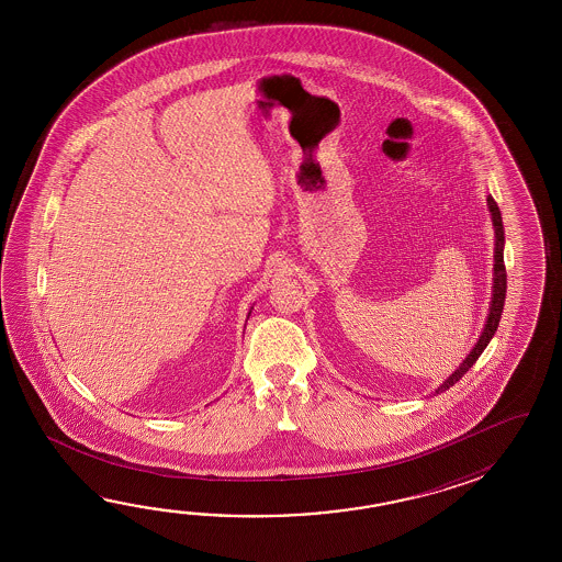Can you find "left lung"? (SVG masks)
Returning a JSON list of instances; mask_svg holds the SVG:
<instances>
[{
	"label": "left lung",
	"mask_w": 562,
	"mask_h": 562,
	"mask_svg": "<svg viewBox=\"0 0 562 562\" xmlns=\"http://www.w3.org/2000/svg\"><path fill=\"white\" fill-rule=\"evenodd\" d=\"M488 209L490 213H492V223H494V233H496V255H494V293H492V307H490L488 322H486V327H484V331L480 335V339H477L476 347L470 351V356L464 359V363L458 368V370L446 380V382L436 390V394H440V392H446V390H450L456 382H460L462 378H464V373H467L474 363H476V359L482 356V351L486 349V346L490 344V339H492V335L496 334V329H498V323H501L502 310H504V299H506V267H504V225H502V216L501 209H498V204L496 201L488 196Z\"/></svg>",
	"instance_id": "8db88e82"
}]
</instances>
